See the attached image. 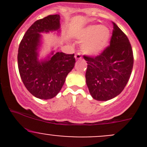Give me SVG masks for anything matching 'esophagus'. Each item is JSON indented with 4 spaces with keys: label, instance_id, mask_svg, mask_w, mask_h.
Returning <instances> with one entry per match:
<instances>
[{
    "label": "esophagus",
    "instance_id": "obj_1",
    "mask_svg": "<svg viewBox=\"0 0 147 147\" xmlns=\"http://www.w3.org/2000/svg\"><path fill=\"white\" fill-rule=\"evenodd\" d=\"M75 59H76L77 60H80V59L82 58V55H81V54H80V53H78V54H76V55H75Z\"/></svg>",
    "mask_w": 147,
    "mask_h": 147
}]
</instances>
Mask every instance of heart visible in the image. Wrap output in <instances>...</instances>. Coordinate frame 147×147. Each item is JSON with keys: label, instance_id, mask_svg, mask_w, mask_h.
<instances>
[{"label": "heart", "instance_id": "b5f03b06", "mask_svg": "<svg viewBox=\"0 0 147 147\" xmlns=\"http://www.w3.org/2000/svg\"><path fill=\"white\" fill-rule=\"evenodd\" d=\"M111 38L109 28L101 25H92L82 30L79 39L83 43L81 50L89 56H97L106 49Z\"/></svg>", "mask_w": 147, "mask_h": 147}]
</instances>
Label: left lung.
Returning <instances> with one entry per match:
<instances>
[{
    "label": "left lung",
    "mask_w": 147,
    "mask_h": 147,
    "mask_svg": "<svg viewBox=\"0 0 147 147\" xmlns=\"http://www.w3.org/2000/svg\"><path fill=\"white\" fill-rule=\"evenodd\" d=\"M113 26L110 45L97 57L84 56L87 63L86 83L92 98L98 101L119 95L129 80L134 64L127 35L115 23Z\"/></svg>",
    "instance_id": "left-lung-1"
}]
</instances>
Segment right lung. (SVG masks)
I'll list each match as a JSON object with an SVG mask.
<instances>
[{"label":"right lung","instance_id":"add662e5","mask_svg":"<svg viewBox=\"0 0 147 147\" xmlns=\"http://www.w3.org/2000/svg\"><path fill=\"white\" fill-rule=\"evenodd\" d=\"M60 15H50L35 21L26 31L18 53L19 73L23 84L34 97L49 100L61 90L68 73L75 64L74 54L55 50L40 59L42 33H60Z\"/></svg>","mask_w":147,"mask_h":147}]
</instances>
